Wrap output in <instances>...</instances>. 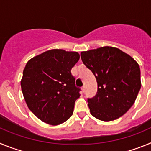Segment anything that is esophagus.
I'll use <instances>...</instances> for the list:
<instances>
[{
  "label": "esophagus",
  "mask_w": 151,
  "mask_h": 151,
  "mask_svg": "<svg viewBox=\"0 0 151 151\" xmlns=\"http://www.w3.org/2000/svg\"><path fill=\"white\" fill-rule=\"evenodd\" d=\"M82 92H83V93L85 91V86H83V87L82 88Z\"/></svg>",
  "instance_id": "34e87169"
}]
</instances>
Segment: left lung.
<instances>
[{
    "instance_id": "obj_1",
    "label": "left lung",
    "mask_w": 151,
    "mask_h": 151,
    "mask_svg": "<svg viewBox=\"0 0 151 151\" xmlns=\"http://www.w3.org/2000/svg\"><path fill=\"white\" fill-rule=\"evenodd\" d=\"M81 58L97 82V94L88 99L92 116L113 121L134 104L141 86L139 65L132 57L114 47L82 51Z\"/></svg>"
}]
</instances>
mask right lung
Here are the masks:
<instances>
[{
  "instance_id": "obj_1",
  "label": "right lung",
  "mask_w": 151,
  "mask_h": 151,
  "mask_svg": "<svg viewBox=\"0 0 151 151\" xmlns=\"http://www.w3.org/2000/svg\"><path fill=\"white\" fill-rule=\"evenodd\" d=\"M80 58L75 51L53 49L29 60L23 70L21 88L29 110L51 125L72 116L80 97L71 69Z\"/></svg>"
}]
</instances>
